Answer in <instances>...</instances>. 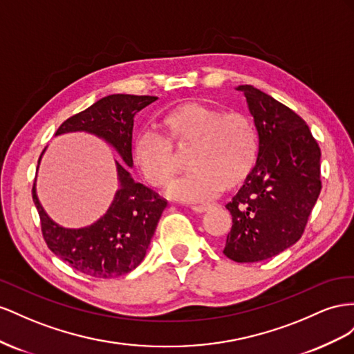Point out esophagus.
Instances as JSON below:
<instances>
[{"label":"esophagus","instance_id":"1","mask_svg":"<svg viewBox=\"0 0 354 354\" xmlns=\"http://www.w3.org/2000/svg\"><path fill=\"white\" fill-rule=\"evenodd\" d=\"M189 207H191V210L197 212V214H201V212H206L210 206L209 205H197V203H194V205H191Z\"/></svg>","mask_w":354,"mask_h":354}]
</instances>
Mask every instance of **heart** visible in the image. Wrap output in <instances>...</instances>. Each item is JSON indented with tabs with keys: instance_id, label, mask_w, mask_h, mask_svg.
Instances as JSON below:
<instances>
[{
	"instance_id": "obj_1",
	"label": "heart",
	"mask_w": 354,
	"mask_h": 354,
	"mask_svg": "<svg viewBox=\"0 0 354 354\" xmlns=\"http://www.w3.org/2000/svg\"><path fill=\"white\" fill-rule=\"evenodd\" d=\"M163 123L166 136L142 129L133 140L135 166L151 187H167L176 174L174 147L189 149V171L170 185L169 197L206 201L245 183L257 156L255 129L245 113L191 102L169 111Z\"/></svg>"
}]
</instances>
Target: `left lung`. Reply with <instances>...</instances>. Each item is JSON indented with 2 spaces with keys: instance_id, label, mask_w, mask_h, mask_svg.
<instances>
[{
  "instance_id": "1",
  "label": "left lung",
  "mask_w": 354,
  "mask_h": 354,
  "mask_svg": "<svg viewBox=\"0 0 354 354\" xmlns=\"http://www.w3.org/2000/svg\"><path fill=\"white\" fill-rule=\"evenodd\" d=\"M243 92L258 132V158L225 207L233 216L224 255L258 262L301 239L322 189L320 148L297 113L254 86Z\"/></svg>"
}]
</instances>
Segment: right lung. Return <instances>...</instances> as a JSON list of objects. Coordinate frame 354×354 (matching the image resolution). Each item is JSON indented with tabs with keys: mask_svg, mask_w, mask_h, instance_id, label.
<instances>
[{
	"mask_svg": "<svg viewBox=\"0 0 354 354\" xmlns=\"http://www.w3.org/2000/svg\"><path fill=\"white\" fill-rule=\"evenodd\" d=\"M157 99V96L109 95L65 120L56 135L78 130L93 133L113 145L124 163L132 167L135 115ZM115 163L121 187L106 214L86 228L68 230L55 224L39 205L35 184L32 187V200L48 249L69 267L96 279L127 274L142 262L158 219L167 206L166 198L135 183L126 166L118 161Z\"/></svg>",
	"mask_w": 354,
	"mask_h": 354,
	"instance_id": "add662e5",
	"label": "right lung"
}]
</instances>
